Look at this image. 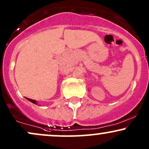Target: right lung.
Returning a JSON list of instances; mask_svg holds the SVG:
<instances>
[{
    "instance_id": "1",
    "label": "right lung",
    "mask_w": 149,
    "mask_h": 149,
    "mask_svg": "<svg viewBox=\"0 0 149 149\" xmlns=\"http://www.w3.org/2000/svg\"><path fill=\"white\" fill-rule=\"evenodd\" d=\"M26 99H28V101H30V102H32V103H35V104H37V101H36L35 100L30 99V98H26Z\"/></svg>"
}]
</instances>
